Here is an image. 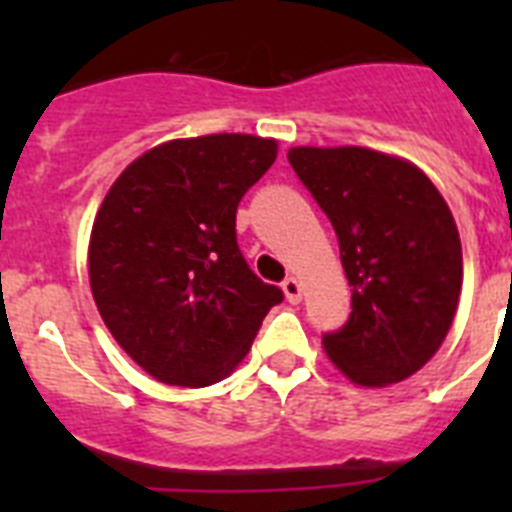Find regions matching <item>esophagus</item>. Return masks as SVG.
<instances>
[{
	"mask_svg": "<svg viewBox=\"0 0 512 512\" xmlns=\"http://www.w3.org/2000/svg\"><path fill=\"white\" fill-rule=\"evenodd\" d=\"M282 289H284V297H287V300L292 302V305H297V302L302 300V284H300V279H297V277H287V279H284Z\"/></svg>",
	"mask_w": 512,
	"mask_h": 512,
	"instance_id": "34e87169",
	"label": "esophagus"
}]
</instances>
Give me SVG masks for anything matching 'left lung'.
I'll list each match as a JSON object with an SVG mask.
<instances>
[{
  "mask_svg": "<svg viewBox=\"0 0 512 512\" xmlns=\"http://www.w3.org/2000/svg\"><path fill=\"white\" fill-rule=\"evenodd\" d=\"M289 164L338 235L351 318L323 348L361 387L413 377L433 359L461 295V241L433 182L408 158L361 146L289 148Z\"/></svg>",
  "mask_w": 512,
  "mask_h": 512,
  "instance_id": "obj_1",
  "label": "left lung"
}]
</instances>
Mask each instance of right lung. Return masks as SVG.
Segmentation results:
<instances>
[{
    "label": "right lung",
    "instance_id": "obj_1",
    "mask_svg": "<svg viewBox=\"0 0 512 512\" xmlns=\"http://www.w3.org/2000/svg\"><path fill=\"white\" fill-rule=\"evenodd\" d=\"M277 140L215 133L166 140L125 166L89 235V284L112 338L158 382L207 387L246 359L282 302L238 251L235 210Z\"/></svg>",
    "mask_w": 512,
    "mask_h": 512
}]
</instances>
